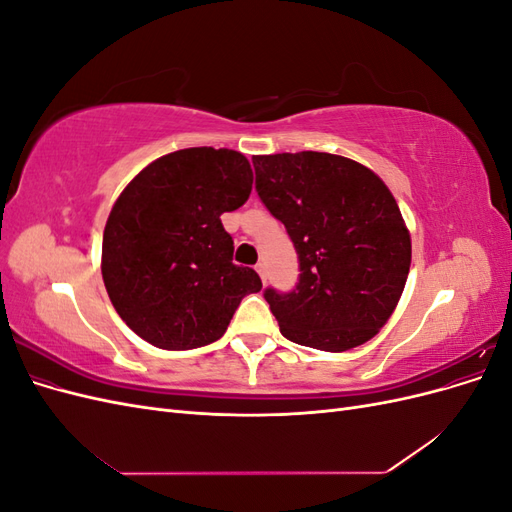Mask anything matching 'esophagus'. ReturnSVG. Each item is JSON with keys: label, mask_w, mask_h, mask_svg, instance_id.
<instances>
[{"label": "esophagus", "mask_w": 512, "mask_h": 512, "mask_svg": "<svg viewBox=\"0 0 512 512\" xmlns=\"http://www.w3.org/2000/svg\"><path fill=\"white\" fill-rule=\"evenodd\" d=\"M256 271H258V275H260V280L267 282V267H265V262H258Z\"/></svg>", "instance_id": "34e87169"}]
</instances>
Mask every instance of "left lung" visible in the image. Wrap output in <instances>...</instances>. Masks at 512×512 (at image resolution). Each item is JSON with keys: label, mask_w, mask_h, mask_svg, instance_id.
I'll return each instance as SVG.
<instances>
[{"label": "left lung", "mask_w": 512, "mask_h": 512, "mask_svg": "<svg viewBox=\"0 0 512 512\" xmlns=\"http://www.w3.org/2000/svg\"><path fill=\"white\" fill-rule=\"evenodd\" d=\"M252 164L258 198L299 256L297 286L265 290L282 335L327 352L369 342L410 271V232L393 194L369 168L333 153H275Z\"/></svg>", "instance_id": "obj_1"}]
</instances>
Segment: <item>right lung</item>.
<instances>
[{
	"instance_id": "1",
	"label": "right lung",
	"mask_w": 512,
	"mask_h": 512,
	"mask_svg": "<svg viewBox=\"0 0 512 512\" xmlns=\"http://www.w3.org/2000/svg\"><path fill=\"white\" fill-rule=\"evenodd\" d=\"M252 181L243 153L190 147L151 162L117 198L102 239L104 286L151 346L213 344L245 294L262 288L254 269L232 262L220 220L250 198Z\"/></svg>"
}]
</instances>
